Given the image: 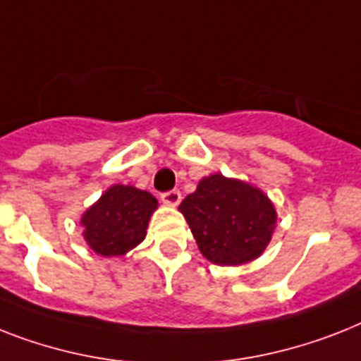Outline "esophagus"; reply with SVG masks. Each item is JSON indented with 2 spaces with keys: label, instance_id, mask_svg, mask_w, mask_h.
Wrapping results in <instances>:
<instances>
[{
  "label": "esophagus",
  "instance_id": "esophagus-1",
  "mask_svg": "<svg viewBox=\"0 0 361 361\" xmlns=\"http://www.w3.org/2000/svg\"><path fill=\"white\" fill-rule=\"evenodd\" d=\"M161 200H163V204H165V206L176 207L181 202V192L176 189L166 190V192H163V195H161Z\"/></svg>",
  "mask_w": 361,
  "mask_h": 361
}]
</instances>
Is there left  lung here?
I'll return each mask as SVG.
<instances>
[{
	"label": "left lung",
	"mask_w": 361,
	"mask_h": 361,
	"mask_svg": "<svg viewBox=\"0 0 361 361\" xmlns=\"http://www.w3.org/2000/svg\"><path fill=\"white\" fill-rule=\"evenodd\" d=\"M180 211L204 257L216 265L259 257L276 228V209L263 190L222 174L200 180Z\"/></svg>",
	"instance_id": "1"
}]
</instances>
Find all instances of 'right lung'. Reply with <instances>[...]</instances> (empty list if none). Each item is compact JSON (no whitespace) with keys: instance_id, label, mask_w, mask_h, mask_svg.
<instances>
[{"instance_id":"right-lung-1","label":"right lung","mask_w":361,"mask_h":361,"mask_svg":"<svg viewBox=\"0 0 361 361\" xmlns=\"http://www.w3.org/2000/svg\"><path fill=\"white\" fill-rule=\"evenodd\" d=\"M157 200L131 185H113L81 216L83 237L96 254L124 256L145 241L146 228Z\"/></svg>"}]
</instances>
